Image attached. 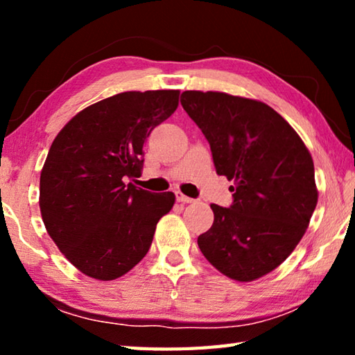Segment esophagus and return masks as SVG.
Here are the masks:
<instances>
[{"label": "esophagus", "mask_w": 355, "mask_h": 355, "mask_svg": "<svg viewBox=\"0 0 355 355\" xmlns=\"http://www.w3.org/2000/svg\"><path fill=\"white\" fill-rule=\"evenodd\" d=\"M175 197H177V200L182 202V203H192V202H194V199H191V197L184 196L183 192H180V191L175 192Z\"/></svg>", "instance_id": "34e87169"}]
</instances>
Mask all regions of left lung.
<instances>
[{
    "instance_id": "obj_1",
    "label": "left lung",
    "mask_w": 355,
    "mask_h": 355,
    "mask_svg": "<svg viewBox=\"0 0 355 355\" xmlns=\"http://www.w3.org/2000/svg\"><path fill=\"white\" fill-rule=\"evenodd\" d=\"M182 106L209 142L218 175L235 183L230 208L213 203L214 222L197 244L227 277L260 279L286 260L316 208L309 148L291 125L261 101L186 91Z\"/></svg>"
}]
</instances>
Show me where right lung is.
<instances>
[{
  "label": "right lung",
  "instance_id": "1",
  "mask_svg": "<svg viewBox=\"0 0 355 355\" xmlns=\"http://www.w3.org/2000/svg\"><path fill=\"white\" fill-rule=\"evenodd\" d=\"M180 91L122 92L87 106L59 131L40 173L48 235L83 274L122 277L153 241L173 192L125 183L141 177L144 142L178 106Z\"/></svg>",
  "mask_w": 355,
  "mask_h": 355
}]
</instances>
